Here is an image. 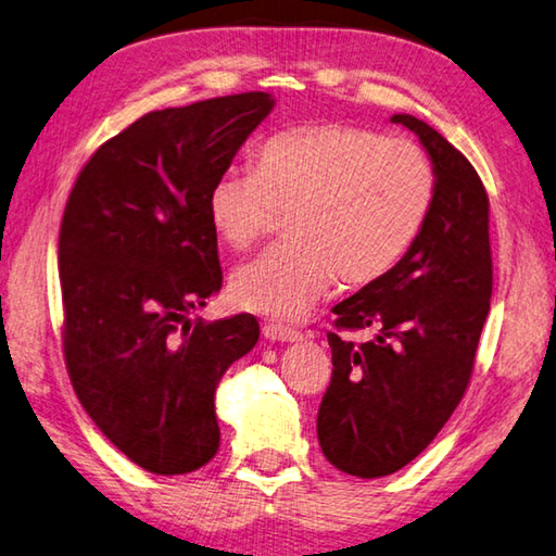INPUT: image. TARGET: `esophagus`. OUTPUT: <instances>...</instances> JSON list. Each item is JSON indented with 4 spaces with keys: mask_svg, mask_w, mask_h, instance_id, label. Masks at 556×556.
Listing matches in <instances>:
<instances>
[{
    "mask_svg": "<svg viewBox=\"0 0 556 556\" xmlns=\"http://www.w3.org/2000/svg\"><path fill=\"white\" fill-rule=\"evenodd\" d=\"M263 337L270 339V342H300V339H303V332H298V329L286 327V325L268 323L263 325Z\"/></svg>",
    "mask_w": 556,
    "mask_h": 556,
    "instance_id": "34e87169",
    "label": "esophagus"
}]
</instances>
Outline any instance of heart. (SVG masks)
I'll use <instances>...</instances> for the list:
<instances>
[{
  "mask_svg": "<svg viewBox=\"0 0 556 556\" xmlns=\"http://www.w3.org/2000/svg\"><path fill=\"white\" fill-rule=\"evenodd\" d=\"M432 161L413 141L352 124H309L273 134L253 170L219 173L207 192L217 239L247 251L288 212L290 241L231 276V303L273 319H298L329 288H364L391 273L430 217Z\"/></svg>",
  "mask_w": 556,
  "mask_h": 556,
  "instance_id": "heart-1",
  "label": "heart"
}]
</instances>
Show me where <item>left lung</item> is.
<instances>
[{"instance_id": "8db88e82", "label": "left lung", "mask_w": 556, "mask_h": 556, "mask_svg": "<svg viewBox=\"0 0 556 556\" xmlns=\"http://www.w3.org/2000/svg\"><path fill=\"white\" fill-rule=\"evenodd\" d=\"M391 122L425 146L437 194L397 266L332 309L339 331L379 332L358 348L327 334L334 368L317 440L329 464L358 479L403 469L450 420L471 381L493 293L489 194L479 173L430 124L413 114Z\"/></svg>"}]
</instances>
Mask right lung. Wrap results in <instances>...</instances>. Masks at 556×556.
Here are the masks:
<instances>
[{
	"label": "right lung",
	"mask_w": 556,
	"mask_h": 556,
	"mask_svg": "<svg viewBox=\"0 0 556 556\" xmlns=\"http://www.w3.org/2000/svg\"><path fill=\"white\" fill-rule=\"evenodd\" d=\"M273 104L241 92L143 114L92 153L65 204L67 376L106 440L151 473H190L217 454L214 393L258 342L253 315H188L222 288L210 185Z\"/></svg>",
	"instance_id": "right-lung-1"
}]
</instances>
